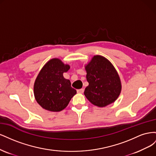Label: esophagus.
I'll list each match as a JSON object with an SVG mask.
<instances>
[{"instance_id":"34e87169","label":"esophagus","mask_w":156,"mask_h":156,"mask_svg":"<svg viewBox=\"0 0 156 156\" xmlns=\"http://www.w3.org/2000/svg\"><path fill=\"white\" fill-rule=\"evenodd\" d=\"M77 93H80V94H82V93H83V92H84V89L83 88H81V89H78L77 90Z\"/></svg>"}]
</instances>
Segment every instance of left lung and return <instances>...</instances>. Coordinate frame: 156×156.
<instances>
[{"mask_svg": "<svg viewBox=\"0 0 156 156\" xmlns=\"http://www.w3.org/2000/svg\"><path fill=\"white\" fill-rule=\"evenodd\" d=\"M84 68L88 86L84 94L88 100L99 107L114 103L122 90L120 78L114 66L104 56L95 55Z\"/></svg>", "mask_w": 156, "mask_h": 156, "instance_id": "1", "label": "left lung"}]
</instances>
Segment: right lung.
Returning a JSON list of instances; mask_svg holds the SVG:
<instances>
[{
	"label": "right lung",
	"instance_id": "obj_1",
	"mask_svg": "<svg viewBox=\"0 0 156 156\" xmlns=\"http://www.w3.org/2000/svg\"><path fill=\"white\" fill-rule=\"evenodd\" d=\"M69 68V65L55 58L49 60L40 71L34 84V94L37 103L44 109L62 111L76 94L69 80L63 76Z\"/></svg>",
	"mask_w": 156,
	"mask_h": 156
}]
</instances>
